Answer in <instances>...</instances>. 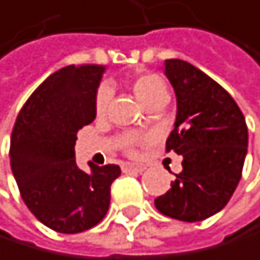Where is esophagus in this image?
<instances>
[{
  "mask_svg": "<svg viewBox=\"0 0 260 260\" xmlns=\"http://www.w3.org/2000/svg\"><path fill=\"white\" fill-rule=\"evenodd\" d=\"M121 168H123L124 173H127V172H139V173H142V172H145V170H146V167L142 165V164H123Z\"/></svg>",
  "mask_w": 260,
  "mask_h": 260,
  "instance_id": "esophagus-1",
  "label": "esophagus"
}]
</instances>
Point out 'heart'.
I'll list each match as a JSON object with an SVG mask.
<instances>
[{"label": "heart", "instance_id": "1", "mask_svg": "<svg viewBox=\"0 0 260 260\" xmlns=\"http://www.w3.org/2000/svg\"><path fill=\"white\" fill-rule=\"evenodd\" d=\"M133 92L136 93V96L145 107L157 101H167L168 98L167 85L164 79L154 73H143L137 76L133 81ZM111 96H112V92H111V88H109V85H101L98 88L96 96H95V109L98 114L106 112L109 101H111ZM127 153H131V154L136 153L133 145L127 146Z\"/></svg>", "mask_w": 260, "mask_h": 260}]
</instances>
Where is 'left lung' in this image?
I'll return each mask as SVG.
<instances>
[{
    "mask_svg": "<svg viewBox=\"0 0 260 260\" xmlns=\"http://www.w3.org/2000/svg\"><path fill=\"white\" fill-rule=\"evenodd\" d=\"M164 65L178 103L167 153L182 156V172L154 204L170 218L201 221L220 212L236 190L248 127L237 103L212 78L181 59H168Z\"/></svg>",
    "mask_w": 260,
    "mask_h": 260,
    "instance_id": "obj_1",
    "label": "left lung"
}]
</instances>
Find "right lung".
Returning <instances> with one entry per match:
<instances>
[{
    "label": "right lung",
    "instance_id": "right-lung-1",
    "mask_svg": "<svg viewBox=\"0 0 260 260\" xmlns=\"http://www.w3.org/2000/svg\"><path fill=\"white\" fill-rule=\"evenodd\" d=\"M103 65H68L48 76L27 98L11 137V167L20 195L39 221L62 234L98 224L111 204L118 165L76 164L78 131L96 117Z\"/></svg>",
    "mask_w": 260,
    "mask_h": 260
}]
</instances>
